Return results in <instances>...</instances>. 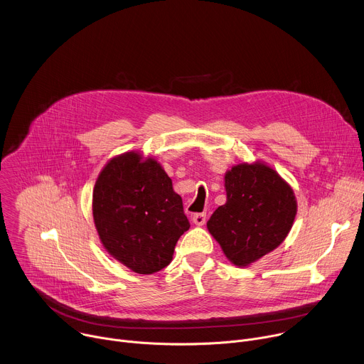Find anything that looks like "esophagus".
Instances as JSON below:
<instances>
[{
	"mask_svg": "<svg viewBox=\"0 0 364 364\" xmlns=\"http://www.w3.org/2000/svg\"><path fill=\"white\" fill-rule=\"evenodd\" d=\"M207 220V215L205 213H196L193 215V223L197 226H203Z\"/></svg>",
	"mask_w": 364,
	"mask_h": 364,
	"instance_id": "1",
	"label": "esophagus"
}]
</instances>
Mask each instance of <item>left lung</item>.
Masks as SVG:
<instances>
[{
  "instance_id": "obj_1",
  "label": "left lung",
  "mask_w": 364,
  "mask_h": 364,
  "mask_svg": "<svg viewBox=\"0 0 364 364\" xmlns=\"http://www.w3.org/2000/svg\"><path fill=\"white\" fill-rule=\"evenodd\" d=\"M225 186L228 201L218 207L207 229L230 262L246 267L284 242L296 200L277 171L261 163L235 166L226 173Z\"/></svg>"
}]
</instances>
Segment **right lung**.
<instances>
[{"label": "right lung", "instance_id": "right-lung-1", "mask_svg": "<svg viewBox=\"0 0 364 364\" xmlns=\"http://www.w3.org/2000/svg\"><path fill=\"white\" fill-rule=\"evenodd\" d=\"M100 242L125 267L148 275L164 269L190 223L183 200L161 166L138 152L112 159L93 188Z\"/></svg>", "mask_w": 364, "mask_h": 364}]
</instances>
